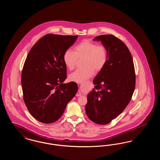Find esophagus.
<instances>
[{"label": "esophagus", "instance_id": "obj_1", "mask_svg": "<svg viewBox=\"0 0 160 160\" xmlns=\"http://www.w3.org/2000/svg\"><path fill=\"white\" fill-rule=\"evenodd\" d=\"M82 95V93H81V92L80 91H78L77 92V93L76 96L77 97H80V96H81Z\"/></svg>", "mask_w": 160, "mask_h": 160}]
</instances>
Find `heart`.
<instances>
[{"mask_svg": "<svg viewBox=\"0 0 160 160\" xmlns=\"http://www.w3.org/2000/svg\"><path fill=\"white\" fill-rule=\"evenodd\" d=\"M84 58V68L78 69L71 74L69 79L71 82L82 83L92 76L96 71H100L104 68L108 59L106 47L89 40H84L74 48V52L68 49L63 56L66 67L72 70L76 66L78 59Z\"/></svg>", "mask_w": 160, "mask_h": 160, "instance_id": "heart-1", "label": "heart"}]
</instances>
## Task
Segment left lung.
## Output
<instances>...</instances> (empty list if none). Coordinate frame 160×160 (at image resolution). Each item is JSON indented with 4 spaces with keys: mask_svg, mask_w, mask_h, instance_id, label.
Masks as SVG:
<instances>
[{
    "mask_svg": "<svg viewBox=\"0 0 160 160\" xmlns=\"http://www.w3.org/2000/svg\"><path fill=\"white\" fill-rule=\"evenodd\" d=\"M108 50L106 66L93 80L95 89L88 95L86 113L92 122L106 125L121 114L129 104L136 86L134 62L129 49L113 35L93 39Z\"/></svg>",
    "mask_w": 160,
    "mask_h": 160,
    "instance_id": "1",
    "label": "left lung"
}]
</instances>
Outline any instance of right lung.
<instances>
[{
  "label": "right lung",
  "mask_w": 160,
  "mask_h": 160,
  "mask_svg": "<svg viewBox=\"0 0 160 160\" xmlns=\"http://www.w3.org/2000/svg\"><path fill=\"white\" fill-rule=\"evenodd\" d=\"M77 36L47 34L31 48L22 72L23 100L32 116L38 121L51 123L63 113L78 91L67 78L63 54Z\"/></svg>",
  "instance_id": "right-lung-1"
}]
</instances>
